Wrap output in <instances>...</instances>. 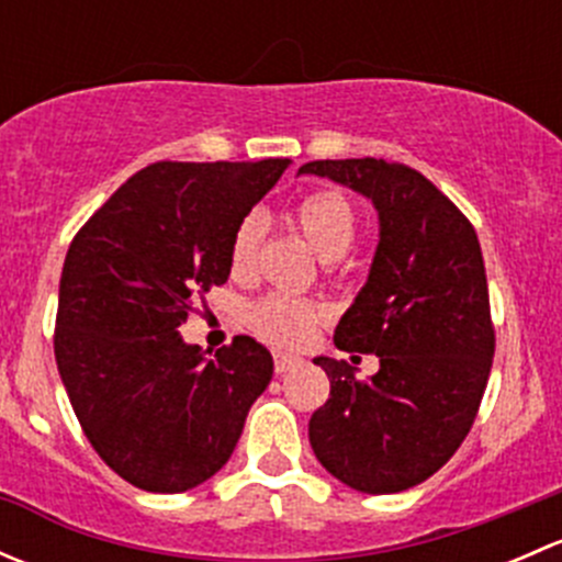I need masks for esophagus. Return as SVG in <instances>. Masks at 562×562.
Wrapping results in <instances>:
<instances>
[{
  "mask_svg": "<svg viewBox=\"0 0 562 562\" xmlns=\"http://www.w3.org/2000/svg\"><path fill=\"white\" fill-rule=\"evenodd\" d=\"M299 364H302V359H296V356L274 353V372H277V375H285V372L296 370Z\"/></svg>",
  "mask_w": 562,
  "mask_h": 562,
  "instance_id": "obj_1",
  "label": "esophagus"
}]
</instances>
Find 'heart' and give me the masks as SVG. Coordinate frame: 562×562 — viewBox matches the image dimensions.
<instances>
[{
	"mask_svg": "<svg viewBox=\"0 0 562 562\" xmlns=\"http://www.w3.org/2000/svg\"><path fill=\"white\" fill-rule=\"evenodd\" d=\"M293 223L321 260H339L353 247L359 234V212L337 190H315L304 195L291 212ZM266 223L258 212L247 214L231 239V271L236 277L252 274L263 245ZM321 307L293 293H269L247 310V321L260 337L274 345H302L321 323Z\"/></svg>",
	"mask_w": 562,
	"mask_h": 562,
	"instance_id": "b5f03b06",
	"label": "heart"
}]
</instances>
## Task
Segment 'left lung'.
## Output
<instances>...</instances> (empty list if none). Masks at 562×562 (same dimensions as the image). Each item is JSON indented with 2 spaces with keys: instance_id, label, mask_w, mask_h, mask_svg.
<instances>
[{
  "instance_id": "1",
  "label": "left lung",
  "mask_w": 562,
  "mask_h": 562,
  "mask_svg": "<svg viewBox=\"0 0 562 562\" xmlns=\"http://www.w3.org/2000/svg\"><path fill=\"white\" fill-rule=\"evenodd\" d=\"M372 201L378 247L364 288L339 317V350L375 353L367 381L317 356L331 383L310 418L317 462L367 495L438 473L473 427L495 356L479 236L429 179L400 162L315 160L299 168Z\"/></svg>"
}]
</instances>
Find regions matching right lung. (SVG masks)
I'll return each instance as SVG.
<instances>
[{"label": "right lung", "instance_id": "add662e5", "mask_svg": "<svg viewBox=\"0 0 562 562\" xmlns=\"http://www.w3.org/2000/svg\"><path fill=\"white\" fill-rule=\"evenodd\" d=\"M288 166L155 162L67 249L56 367L89 443L138 490L176 495L212 479L269 386L274 361L252 337L206 359L179 326L203 293L228 282L236 225Z\"/></svg>", "mask_w": 562, "mask_h": 562}]
</instances>
